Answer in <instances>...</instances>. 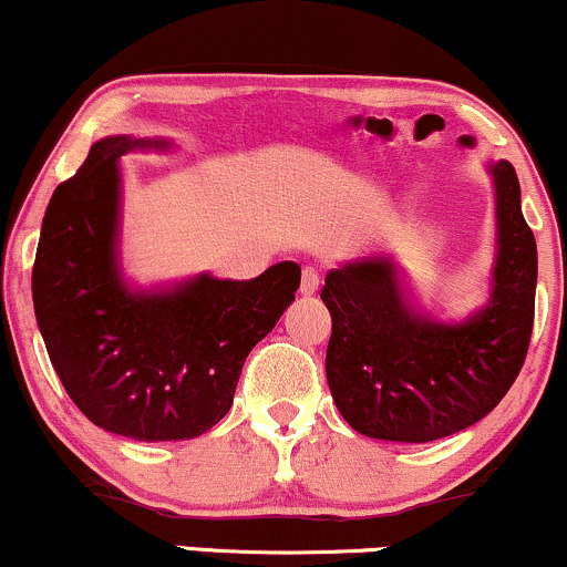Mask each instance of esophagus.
<instances>
[{
    "label": "esophagus",
    "mask_w": 567,
    "mask_h": 567,
    "mask_svg": "<svg viewBox=\"0 0 567 567\" xmlns=\"http://www.w3.org/2000/svg\"><path fill=\"white\" fill-rule=\"evenodd\" d=\"M317 290H319V269L303 267V275H300V292H303V296H313Z\"/></svg>",
    "instance_id": "34e87169"
}]
</instances>
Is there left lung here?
Returning a JSON list of instances; mask_svg holds the SVG:
<instances>
[{"label":"left lung","mask_w":567,"mask_h":567,"mask_svg":"<svg viewBox=\"0 0 567 567\" xmlns=\"http://www.w3.org/2000/svg\"><path fill=\"white\" fill-rule=\"evenodd\" d=\"M497 198V259L489 303L442 324L408 303L384 256L329 269L321 300L332 313L327 382L355 432L432 442L474 426L526 361L534 329L536 240L520 212L511 162L489 167Z\"/></svg>","instance_id":"8db88e82"}]
</instances>
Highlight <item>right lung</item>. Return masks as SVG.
Listing matches in <instances>:
<instances>
[{
	"label": "right lung",
	"mask_w": 567,
	"mask_h": 567,
	"mask_svg": "<svg viewBox=\"0 0 567 567\" xmlns=\"http://www.w3.org/2000/svg\"><path fill=\"white\" fill-rule=\"evenodd\" d=\"M167 141L110 135L41 221L33 308L52 367L83 415L138 442L209 432L230 411L243 363L296 300L300 267L256 279L198 275L169 290H131L120 275V156Z\"/></svg>",
	"instance_id": "1"
}]
</instances>
